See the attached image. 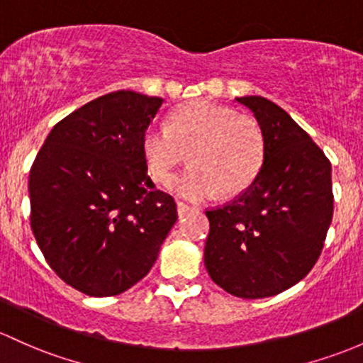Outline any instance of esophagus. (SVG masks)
<instances>
[{"label":"esophagus","mask_w":363,"mask_h":363,"mask_svg":"<svg viewBox=\"0 0 363 363\" xmlns=\"http://www.w3.org/2000/svg\"><path fill=\"white\" fill-rule=\"evenodd\" d=\"M177 211H178V216H185V214H189V213H192V211H196V209L194 208H190V206H186L185 202H178L177 204Z\"/></svg>","instance_id":"34e87169"}]
</instances>
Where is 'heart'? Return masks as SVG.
<instances>
[{
  "mask_svg": "<svg viewBox=\"0 0 363 363\" xmlns=\"http://www.w3.org/2000/svg\"><path fill=\"white\" fill-rule=\"evenodd\" d=\"M152 178L164 182L190 152L194 166L171 178L167 189L189 201L223 192L240 194L255 182L263 162V135L255 119L209 102L186 104L169 126L154 123L142 136Z\"/></svg>",
  "mask_w": 363,
  "mask_h": 363,
  "instance_id": "heart-1",
  "label": "heart"
}]
</instances>
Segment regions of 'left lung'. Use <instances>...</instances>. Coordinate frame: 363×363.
<instances>
[{
  "label": "left lung",
  "instance_id": "8db88e82",
  "mask_svg": "<svg viewBox=\"0 0 363 363\" xmlns=\"http://www.w3.org/2000/svg\"><path fill=\"white\" fill-rule=\"evenodd\" d=\"M235 100L258 121L263 164L235 201L206 211L204 263L221 289L259 299L289 289L317 263L333 221V167L279 105L263 96Z\"/></svg>",
  "mask_w": 363,
  "mask_h": 363
}]
</instances>
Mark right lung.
<instances>
[{
	"instance_id": "obj_1",
	"label": "right lung",
	"mask_w": 363,
	"mask_h": 363,
	"mask_svg": "<svg viewBox=\"0 0 363 363\" xmlns=\"http://www.w3.org/2000/svg\"><path fill=\"white\" fill-rule=\"evenodd\" d=\"M164 100L121 89L53 126L29 174L30 228L52 270L95 298L150 272L177 221L147 174L143 131Z\"/></svg>"
}]
</instances>
